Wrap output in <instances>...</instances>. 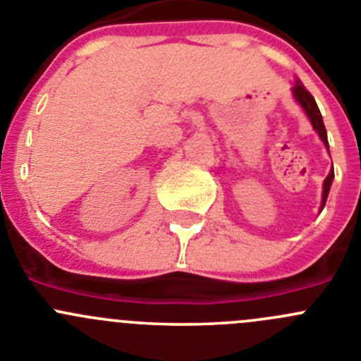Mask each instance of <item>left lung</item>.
<instances>
[{"label":"left lung","mask_w":361,"mask_h":361,"mask_svg":"<svg viewBox=\"0 0 361 361\" xmlns=\"http://www.w3.org/2000/svg\"><path fill=\"white\" fill-rule=\"evenodd\" d=\"M290 92H293V97L296 99L298 104H300L301 108H303V111L307 113L308 120H310L312 127H314V131L317 133L319 138H321V142L324 143L326 150L329 152L328 135H326L324 122H322V115H321V111H319L315 99L312 97L310 92L303 87V83H301L300 80H296V83H294V87L290 88ZM333 177H335V171H333V168H331L328 173V177H326L324 183H322V200H321V207H319V211H322V209H324L326 200H328V195H329V188H331V183H333Z\"/></svg>","instance_id":"8db88e82"}]
</instances>
